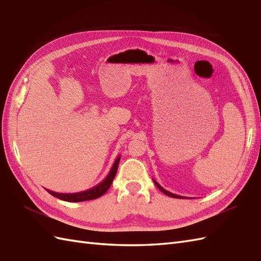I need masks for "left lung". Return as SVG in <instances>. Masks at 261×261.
I'll return each instance as SVG.
<instances>
[{"label":"left lung","mask_w":261,"mask_h":261,"mask_svg":"<svg viewBox=\"0 0 261 261\" xmlns=\"http://www.w3.org/2000/svg\"><path fill=\"white\" fill-rule=\"evenodd\" d=\"M153 182H154V184L156 185V188L161 191L162 193H164L165 195H168V196H171V197H174V198H183V196H179V195H176V194H173V193H171V192H169V191H166V190H164L161 185H160L155 179H153Z\"/></svg>","instance_id":"obj_1"}]
</instances>
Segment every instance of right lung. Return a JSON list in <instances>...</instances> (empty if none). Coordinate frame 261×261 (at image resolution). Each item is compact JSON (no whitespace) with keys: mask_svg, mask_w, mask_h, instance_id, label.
Masks as SVG:
<instances>
[{"mask_svg":"<svg viewBox=\"0 0 261 261\" xmlns=\"http://www.w3.org/2000/svg\"><path fill=\"white\" fill-rule=\"evenodd\" d=\"M119 161H120V155L116 159L115 163H113L112 168L109 172V174L106 176V178L103 179L102 182H100L98 185L93 186V188L87 190V191H83V192H78V193H69V194H65V193H56L53 192L50 190H46L49 194H51L53 196H55L62 200H66V202H85V200H90V199H95L98 198L100 196H102L105 193L109 190V188L112 184L113 178L116 176V173L118 170V165H119Z\"/></svg>","mask_w":261,"mask_h":261,"instance_id":"right-lung-1","label":"right lung"}]
</instances>
